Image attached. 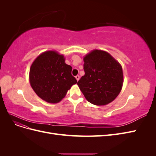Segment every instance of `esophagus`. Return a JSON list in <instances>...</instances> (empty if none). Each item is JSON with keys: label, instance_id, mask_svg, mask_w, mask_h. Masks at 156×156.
Segmentation results:
<instances>
[{"label": "esophagus", "instance_id": "34e87169", "mask_svg": "<svg viewBox=\"0 0 156 156\" xmlns=\"http://www.w3.org/2000/svg\"><path fill=\"white\" fill-rule=\"evenodd\" d=\"M75 79H77V81H78L79 80V79H80L79 75H77V76H75Z\"/></svg>", "mask_w": 156, "mask_h": 156}]
</instances>
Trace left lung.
<instances>
[{
	"label": "left lung",
	"instance_id": "1",
	"mask_svg": "<svg viewBox=\"0 0 156 156\" xmlns=\"http://www.w3.org/2000/svg\"><path fill=\"white\" fill-rule=\"evenodd\" d=\"M84 76L77 83L87 100L105 105L120 94L123 85L120 64L106 51L94 49L84 56Z\"/></svg>",
	"mask_w": 156,
	"mask_h": 156
}]
</instances>
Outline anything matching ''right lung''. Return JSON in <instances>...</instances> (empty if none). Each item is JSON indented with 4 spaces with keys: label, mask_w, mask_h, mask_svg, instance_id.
<instances>
[{
    "label": "right lung",
    "mask_w": 156,
    "mask_h": 156,
    "mask_svg": "<svg viewBox=\"0 0 156 156\" xmlns=\"http://www.w3.org/2000/svg\"><path fill=\"white\" fill-rule=\"evenodd\" d=\"M72 67L65 63L63 55L55 51H45L30 66L31 87L41 100L50 103H58L77 83L72 76Z\"/></svg>",
    "instance_id": "right-lung-1"
}]
</instances>
